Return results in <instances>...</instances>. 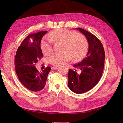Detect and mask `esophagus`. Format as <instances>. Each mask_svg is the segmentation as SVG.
Returning <instances> with one entry per match:
<instances>
[{"instance_id":"obj_1","label":"esophagus","mask_w":123,"mask_h":123,"mask_svg":"<svg viewBox=\"0 0 123 123\" xmlns=\"http://www.w3.org/2000/svg\"><path fill=\"white\" fill-rule=\"evenodd\" d=\"M58 68H59V66H56V65L54 66L53 67V68L54 69H57Z\"/></svg>"}]
</instances>
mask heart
<instances>
[{"label": "heart", "mask_w": 123, "mask_h": 123, "mask_svg": "<svg viewBox=\"0 0 123 123\" xmlns=\"http://www.w3.org/2000/svg\"><path fill=\"white\" fill-rule=\"evenodd\" d=\"M49 38L44 37L42 42L43 53L49 54L52 52V42L62 43L61 53L54 54L50 58L52 64L59 65L69 61L77 60L82 57L87 50V40L83 35L65 29H58L51 32Z\"/></svg>", "instance_id": "b5f03b06"}]
</instances>
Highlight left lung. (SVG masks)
Wrapping results in <instances>:
<instances>
[{
  "mask_svg": "<svg viewBox=\"0 0 123 123\" xmlns=\"http://www.w3.org/2000/svg\"><path fill=\"white\" fill-rule=\"evenodd\" d=\"M86 37L88 49L84 58L69 69L68 87L72 92L80 94L91 90L101 78L105 61V51L100 40L93 34L76 28Z\"/></svg>",
  "mask_w": 123,
  "mask_h": 123,
  "instance_id": "obj_1",
  "label": "left lung"
}]
</instances>
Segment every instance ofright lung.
<instances>
[{
	"instance_id": "add662e5",
	"label": "right lung",
	"mask_w": 123,
	"mask_h": 123,
	"mask_svg": "<svg viewBox=\"0 0 123 123\" xmlns=\"http://www.w3.org/2000/svg\"><path fill=\"white\" fill-rule=\"evenodd\" d=\"M47 31L33 33L26 37L18 47L15 58V67L21 84L30 90L37 92L45 86L51 68L39 72L35 67L38 59L43 56L41 42Z\"/></svg>"
}]
</instances>
